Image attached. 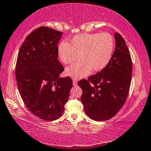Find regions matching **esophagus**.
Masks as SVG:
<instances>
[{"label":"esophagus","instance_id":"obj_1","mask_svg":"<svg viewBox=\"0 0 151 151\" xmlns=\"http://www.w3.org/2000/svg\"><path fill=\"white\" fill-rule=\"evenodd\" d=\"M77 81H76V80H73V86H76V85H77Z\"/></svg>","mask_w":151,"mask_h":151}]
</instances>
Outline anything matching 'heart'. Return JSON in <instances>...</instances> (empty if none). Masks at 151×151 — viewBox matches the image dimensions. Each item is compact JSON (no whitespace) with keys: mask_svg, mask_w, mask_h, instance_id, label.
Wrapping results in <instances>:
<instances>
[{"mask_svg":"<svg viewBox=\"0 0 151 151\" xmlns=\"http://www.w3.org/2000/svg\"><path fill=\"white\" fill-rule=\"evenodd\" d=\"M114 40L109 33H84L73 36L70 44L66 41L60 43L58 54L66 65H71L80 56L81 60L65 71L68 76L79 79L88 75L92 69L94 71L104 69L112 58Z\"/></svg>","mask_w":151,"mask_h":151,"instance_id":"heart-1","label":"heart"}]
</instances>
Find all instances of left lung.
<instances>
[{
	"instance_id": "left-lung-1",
	"label": "left lung",
	"mask_w": 151,
	"mask_h": 151,
	"mask_svg": "<svg viewBox=\"0 0 151 151\" xmlns=\"http://www.w3.org/2000/svg\"><path fill=\"white\" fill-rule=\"evenodd\" d=\"M115 49L104 69L81 80V101L84 111L96 121H105L115 116L124 104L132 77V60L124 39L114 34Z\"/></svg>"
}]
</instances>
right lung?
I'll return each mask as SVG.
<instances>
[{"mask_svg":"<svg viewBox=\"0 0 151 151\" xmlns=\"http://www.w3.org/2000/svg\"><path fill=\"white\" fill-rule=\"evenodd\" d=\"M62 35L47 27L36 29L22 42L16 61V82L24 104L34 115L47 121L62 116L73 86L71 78H60L64 71L58 60Z\"/></svg>","mask_w":151,"mask_h":151,"instance_id":"obj_1","label":"right lung"}]
</instances>
